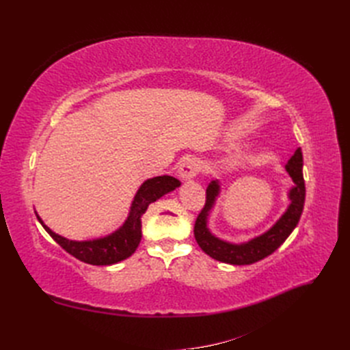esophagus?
Returning <instances> with one entry per match:
<instances>
[{"label":"esophagus","instance_id":"esophagus-1","mask_svg":"<svg viewBox=\"0 0 350 350\" xmlns=\"http://www.w3.org/2000/svg\"><path fill=\"white\" fill-rule=\"evenodd\" d=\"M198 172V163L196 159L193 157H185L184 161L179 163V169H178V175L183 181H188L197 175Z\"/></svg>","mask_w":350,"mask_h":350}]
</instances>
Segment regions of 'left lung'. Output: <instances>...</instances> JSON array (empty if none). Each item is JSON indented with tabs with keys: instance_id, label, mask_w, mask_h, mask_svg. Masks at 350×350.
I'll return each instance as SVG.
<instances>
[{
	"instance_id": "1",
	"label": "left lung",
	"mask_w": 350,
	"mask_h": 350,
	"mask_svg": "<svg viewBox=\"0 0 350 350\" xmlns=\"http://www.w3.org/2000/svg\"><path fill=\"white\" fill-rule=\"evenodd\" d=\"M302 166V150L296 149L293 156L284 166L293 181V187L288 193V208L284 210V213L269 230L241 243L228 242L225 239L217 238L216 235L211 234L207 226L210 211L215 207L216 200L220 194V184L217 179L211 181L206 189V204L198 215L194 226V237L200 248L211 258L226 264H234V266H248V264L257 262L269 257L292 234V230L296 228L301 219L305 203V183Z\"/></svg>"
}]
</instances>
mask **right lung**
<instances>
[{"instance_id":"add662e5","label":"right lung","mask_w":350,"mask_h":350,"mask_svg":"<svg viewBox=\"0 0 350 350\" xmlns=\"http://www.w3.org/2000/svg\"><path fill=\"white\" fill-rule=\"evenodd\" d=\"M181 185L176 178L162 175L154 176L146 181L137 189L134 200L130 207L129 217L125 219L122 226H120L112 234L89 239V241H72L67 239L51 230L40 216L36 213L38 220L44 229L52 237L57 243L64 248L72 257L77 260L92 264V266H111V264L120 262L129 258L139 247L142 241V216L146 213L150 203L159 200L162 196L174 191Z\"/></svg>"}]
</instances>
